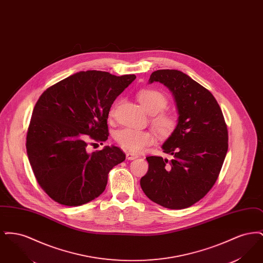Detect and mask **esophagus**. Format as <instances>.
I'll return each instance as SVG.
<instances>
[{
    "label": "esophagus",
    "mask_w": 263,
    "mask_h": 263,
    "mask_svg": "<svg viewBox=\"0 0 263 263\" xmlns=\"http://www.w3.org/2000/svg\"><path fill=\"white\" fill-rule=\"evenodd\" d=\"M136 158H138V156L136 154L131 153V152H127V153H126V159H127V160L132 161V160H135Z\"/></svg>",
    "instance_id": "34e87169"
}]
</instances>
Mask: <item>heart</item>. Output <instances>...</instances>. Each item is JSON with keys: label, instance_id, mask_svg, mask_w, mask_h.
<instances>
[{"label": "heart", "instance_id": "heart-1", "mask_svg": "<svg viewBox=\"0 0 263 263\" xmlns=\"http://www.w3.org/2000/svg\"><path fill=\"white\" fill-rule=\"evenodd\" d=\"M138 100L141 105L153 114L152 125L158 135L162 138L171 137L175 133L178 121L175 114L164 110L167 106V99L162 91L154 88L142 89L138 92ZM117 103L109 110V116L116 113ZM115 141L125 150L137 153L155 142V135L148 130H137L133 128H122L115 133Z\"/></svg>", "mask_w": 263, "mask_h": 263}]
</instances>
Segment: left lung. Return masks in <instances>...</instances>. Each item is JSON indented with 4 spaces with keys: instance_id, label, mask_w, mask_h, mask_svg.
<instances>
[{
    "instance_id": "8db88e82",
    "label": "left lung",
    "mask_w": 263,
    "mask_h": 263,
    "mask_svg": "<svg viewBox=\"0 0 263 263\" xmlns=\"http://www.w3.org/2000/svg\"><path fill=\"white\" fill-rule=\"evenodd\" d=\"M162 83L175 97L178 125L163 145L173 160L147 157L140 184L147 197L168 209H184L202 199L220 175L228 151L223 112L207 88L177 70H158L149 83Z\"/></svg>"
}]
</instances>
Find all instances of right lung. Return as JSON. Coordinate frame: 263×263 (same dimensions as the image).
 <instances>
[{
	"label": "right lung",
	"mask_w": 263,
	"mask_h": 263,
	"mask_svg": "<svg viewBox=\"0 0 263 263\" xmlns=\"http://www.w3.org/2000/svg\"><path fill=\"white\" fill-rule=\"evenodd\" d=\"M135 79L80 72L40 96L27 129L26 152L38 184L53 200L81 206L104 191L109 172L125 154L114 146L89 154L87 147L107 140L113 101Z\"/></svg>",
	"instance_id": "1"
}]
</instances>
